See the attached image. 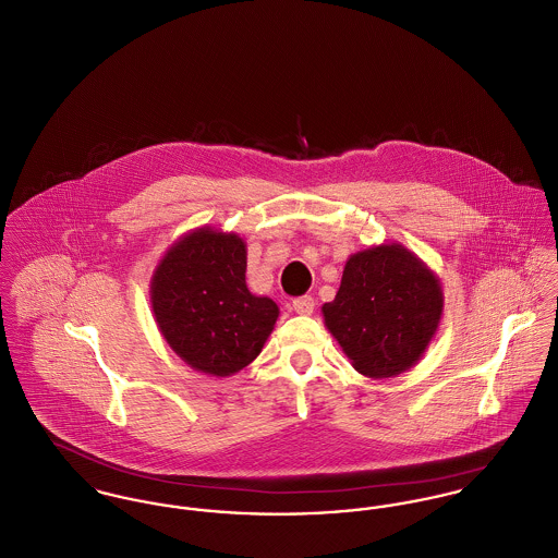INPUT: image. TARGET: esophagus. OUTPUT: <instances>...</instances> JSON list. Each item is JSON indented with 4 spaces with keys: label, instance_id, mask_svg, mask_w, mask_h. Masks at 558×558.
Segmentation results:
<instances>
[{
    "label": "esophagus",
    "instance_id": "obj_1",
    "mask_svg": "<svg viewBox=\"0 0 558 558\" xmlns=\"http://www.w3.org/2000/svg\"><path fill=\"white\" fill-rule=\"evenodd\" d=\"M314 305H316V301H314V298H310V295H303L300 300L293 301V310H295L298 314H303V316L312 314V312H314Z\"/></svg>",
    "mask_w": 558,
    "mask_h": 558
}]
</instances>
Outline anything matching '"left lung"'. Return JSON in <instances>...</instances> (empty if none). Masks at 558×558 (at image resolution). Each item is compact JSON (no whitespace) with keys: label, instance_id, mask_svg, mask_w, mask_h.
I'll return each instance as SVG.
<instances>
[{"label":"left lung","instance_id":"8db88e82","mask_svg":"<svg viewBox=\"0 0 558 558\" xmlns=\"http://www.w3.org/2000/svg\"><path fill=\"white\" fill-rule=\"evenodd\" d=\"M444 312L437 276L401 244H380L345 260L325 325L352 367L367 378H392L425 354Z\"/></svg>","mask_w":558,"mask_h":558}]
</instances>
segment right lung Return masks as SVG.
I'll use <instances>...</instances> for the list:
<instances>
[{"label": "right lung", "instance_id": "1", "mask_svg": "<svg viewBox=\"0 0 558 558\" xmlns=\"http://www.w3.org/2000/svg\"><path fill=\"white\" fill-rule=\"evenodd\" d=\"M150 303L161 336L193 369L231 376L253 363L278 305L246 287V244L210 227L180 238L159 260Z\"/></svg>", "mask_w": 558, "mask_h": 558}]
</instances>
